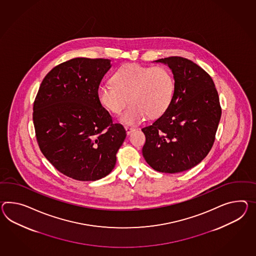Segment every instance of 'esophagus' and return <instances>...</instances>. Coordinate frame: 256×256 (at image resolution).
Masks as SVG:
<instances>
[{
    "mask_svg": "<svg viewBox=\"0 0 256 256\" xmlns=\"http://www.w3.org/2000/svg\"><path fill=\"white\" fill-rule=\"evenodd\" d=\"M125 130L128 135H130L131 132H133V131L135 130V128H130V126H125Z\"/></svg>",
    "mask_w": 256,
    "mask_h": 256,
    "instance_id": "esophagus-1",
    "label": "esophagus"
}]
</instances>
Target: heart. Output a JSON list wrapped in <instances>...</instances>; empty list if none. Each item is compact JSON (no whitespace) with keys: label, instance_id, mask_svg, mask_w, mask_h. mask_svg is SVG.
Here are the masks:
<instances>
[{"label":"heart","instance_id":"b5f03b06","mask_svg":"<svg viewBox=\"0 0 256 256\" xmlns=\"http://www.w3.org/2000/svg\"><path fill=\"white\" fill-rule=\"evenodd\" d=\"M112 84L99 87L98 100L114 114L122 112L130 102L131 106L121 116L126 125H136L146 116H161L174 95V78L164 66L126 64L112 76Z\"/></svg>","mask_w":256,"mask_h":256}]
</instances>
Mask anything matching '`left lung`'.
<instances>
[{"label":"left lung","mask_w":256,"mask_h":256,"mask_svg":"<svg viewBox=\"0 0 256 256\" xmlns=\"http://www.w3.org/2000/svg\"><path fill=\"white\" fill-rule=\"evenodd\" d=\"M174 75L173 99L168 110L142 130L145 161L162 173L192 168L212 149L221 118L218 94L211 76L187 58L156 60Z\"/></svg>","instance_id":"obj_1"}]
</instances>
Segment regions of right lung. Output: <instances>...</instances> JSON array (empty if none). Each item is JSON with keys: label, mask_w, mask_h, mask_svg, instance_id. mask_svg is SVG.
Instances as JSON below:
<instances>
[{"label": "right lung", "mask_w": 256, "mask_h": 256, "mask_svg": "<svg viewBox=\"0 0 256 256\" xmlns=\"http://www.w3.org/2000/svg\"><path fill=\"white\" fill-rule=\"evenodd\" d=\"M110 62L78 57L58 64L45 76L34 100L40 149L59 172L76 180L109 174L126 136L97 96Z\"/></svg>", "instance_id": "1"}]
</instances>
